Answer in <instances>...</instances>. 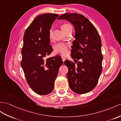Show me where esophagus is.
I'll list each match as a JSON object with an SVG mask.
<instances>
[{
  "label": "esophagus",
  "instance_id": "obj_1",
  "mask_svg": "<svg viewBox=\"0 0 121 121\" xmlns=\"http://www.w3.org/2000/svg\"><path fill=\"white\" fill-rule=\"evenodd\" d=\"M61 58H62V60H63V61H64H64H65V60H66V58L65 57H64V56H62V57H61Z\"/></svg>",
  "mask_w": 121,
  "mask_h": 121
}]
</instances>
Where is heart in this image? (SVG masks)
I'll use <instances>...</instances> for the list:
<instances>
[{"mask_svg":"<svg viewBox=\"0 0 121 121\" xmlns=\"http://www.w3.org/2000/svg\"><path fill=\"white\" fill-rule=\"evenodd\" d=\"M72 28V26L70 25L68 23H65L61 26V29H62L63 31L65 32L67 30H68L69 29ZM52 34V29H51L49 31V37H51ZM68 48H69V45L66 43H60L56 44L55 46L54 50L55 51L56 53H58L62 55H65L68 53Z\"/></svg>","mask_w":121,"mask_h":121,"instance_id":"heart-1","label":"heart"}]
</instances>
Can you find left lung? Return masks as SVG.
I'll return each mask as SVG.
<instances>
[{
  "instance_id": "left-lung-1",
  "label": "left lung",
  "mask_w": 121,
  "mask_h": 121,
  "mask_svg": "<svg viewBox=\"0 0 121 121\" xmlns=\"http://www.w3.org/2000/svg\"><path fill=\"white\" fill-rule=\"evenodd\" d=\"M57 19L67 20L75 31L71 57L77 65L68 60L64 62L68 68L67 76L69 87L76 93L89 92L96 86L102 70L99 35L92 23L81 14L66 13Z\"/></svg>"
}]
</instances>
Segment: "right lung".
<instances>
[{"instance_id": "obj_1", "label": "right lung", "mask_w": 121, "mask_h": 121, "mask_svg": "<svg viewBox=\"0 0 121 121\" xmlns=\"http://www.w3.org/2000/svg\"><path fill=\"white\" fill-rule=\"evenodd\" d=\"M58 16L50 13L39 15L26 29L23 36L21 66L29 85L39 95L52 92L63 64L60 56L45 59L53 51L49 31Z\"/></svg>"}]
</instances>
